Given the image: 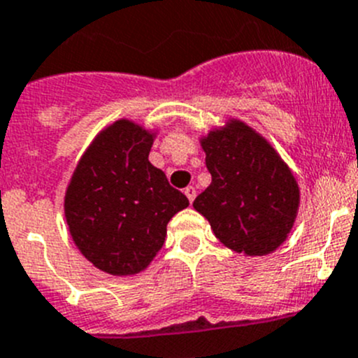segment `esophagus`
<instances>
[{
    "mask_svg": "<svg viewBox=\"0 0 358 358\" xmlns=\"http://www.w3.org/2000/svg\"><path fill=\"white\" fill-rule=\"evenodd\" d=\"M185 195L188 196L189 202H193V200H195V196H196V189H195V186H188V188L185 189Z\"/></svg>",
    "mask_w": 358,
    "mask_h": 358,
    "instance_id": "esophagus-1",
    "label": "esophagus"
}]
</instances>
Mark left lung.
Here are the masks:
<instances>
[{
	"label": "left lung",
	"instance_id": "8db88e82",
	"mask_svg": "<svg viewBox=\"0 0 358 358\" xmlns=\"http://www.w3.org/2000/svg\"><path fill=\"white\" fill-rule=\"evenodd\" d=\"M213 182L193 207L227 248L262 257L281 246L294 227L299 186L265 138L241 121L202 138Z\"/></svg>",
	"mask_w": 358,
	"mask_h": 358
}]
</instances>
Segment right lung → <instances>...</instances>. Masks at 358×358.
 I'll list each match as a JSON object with an SVG mask.
<instances>
[{"mask_svg":"<svg viewBox=\"0 0 358 358\" xmlns=\"http://www.w3.org/2000/svg\"><path fill=\"white\" fill-rule=\"evenodd\" d=\"M152 135L121 119L105 128L79 162L64 216L80 253L114 275L144 271L165 243L166 223L189 206L149 163Z\"/></svg>","mask_w":358,"mask_h":358,"instance_id":"obj_1","label":"right lung"}]
</instances>
